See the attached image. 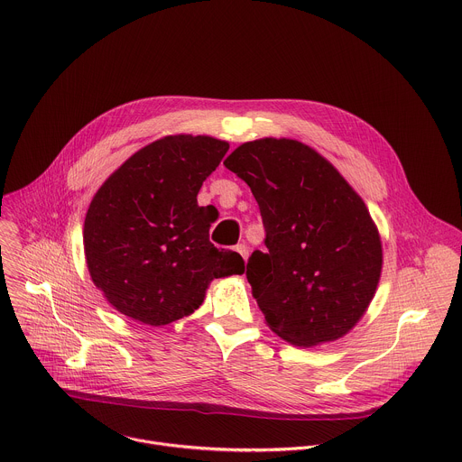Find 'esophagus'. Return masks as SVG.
Returning <instances> with one entry per match:
<instances>
[{
    "label": "esophagus",
    "instance_id": "1",
    "mask_svg": "<svg viewBox=\"0 0 462 462\" xmlns=\"http://www.w3.org/2000/svg\"><path fill=\"white\" fill-rule=\"evenodd\" d=\"M236 252H237V254H239V255H241L245 261L248 259V254H250V250H248V246H246L245 243L237 245V246H236Z\"/></svg>",
    "mask_w": 462,
    "mask_h": 462
}]
</instances>
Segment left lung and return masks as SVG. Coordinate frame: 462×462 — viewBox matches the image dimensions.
<instances>
[{"mask_svg":"<svg viewBox=\"0 0 462 462\" xmlns=\"http://www.w3.org/2000/svg\"><path fill=\"white\" fill-rule=\"evenodd\" d=\"M225 167L261 210L266 252L250 255L246 279L272 331L300 347L344 337L382 273L380 236L362 198L297 140L246 142Z\"/></svg>","mask_w":462,"mask_h":462,"instance_id":"1","label":"left lung"}]
</instances>
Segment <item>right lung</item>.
<instances>
[{
  "label": "right lung",
  "mask_w": 462,
  "mask_h": 462,
  "mask_svg": "<svg viewBox=\"0 0 462 462\" xmlns=\"http://www.w3.org/2000/svg\"><path fill=\"white\" fill-rule=\"evenodd\" d=\"M226 151L210 136H165L95 194L84 221L88 270L120 313L165 326L198 310L210 281L245 272L237 252L210 243L212 214L196 199Z\"/></svg>",
  "instance_id": "obj_1"
}]
</instances>
